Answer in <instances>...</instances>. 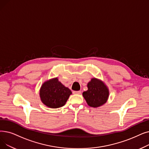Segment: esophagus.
Segmentation results:
<instances>
[{
	"instance_id": "esophagus-1",
	"label": "esophagus",
	"mask_w": 149,
	"mask_h": 149,
	"mask_svg": "<svg viewBox=\"0 0 149 149\" xmlns=\"http://www.w3.org/2000/svg\"><path fill=\"white\" fill-rule=\"evenodd\" d=\"M73 93L75 94H80L81 91H73Z\"/></svg>"
}]
</instances>
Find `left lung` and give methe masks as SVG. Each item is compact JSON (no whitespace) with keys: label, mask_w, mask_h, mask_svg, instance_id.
Listing matches in <instances>:
<instances>
[{"label":"left lung","mask_w":149,"mask_h":149,"mask_svg":"<svg viewBox=\"0 0 149 149\" xmlns=\"http://www.w3.org/2000/svg\"><path fill=\"white\" fill-rule=\"evenodd\" d=\"M88 90L83 93V96L88 105L96 108L105 103L109 97V90L101 80L93 78L88 83Z\"/></svg>","instance_id":"left-lung-1"}]
</instances>
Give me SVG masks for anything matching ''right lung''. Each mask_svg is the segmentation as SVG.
Returning a JSON list of instances; mask_svg holds the SVG:
<instances>
[{"instance_id": "1", "label": "right lung", "mask_w": 149, "mask_h": 149, "mask_svg": "<svg viewBox=\"0 0 149 149\" xmlns=\"http://www.w3.org/2000/svg\"><path fill=\"white\" fill-rule=\"evenodd\" d=\"M71 94V91L64 86L58 78L45 81L40 91L42 102L51 108H58L64 106Z\"/></svg>"}]
</instances>
